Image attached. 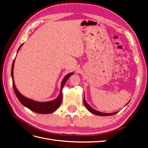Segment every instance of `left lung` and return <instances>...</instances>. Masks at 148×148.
Returning <instances> with one entry per match:
<instances>
[{
  "label": "left lung",
  "mask_w": 148,
  "mask_h": 148,
  "mask_svg": "<svg viewBox=\"0 0 148 148\" xmlns=\"http://www.w3.org/2000/svg\"><path fill=\"white\" fill-rule=\"evenodd\" d=\"M83 102H84V106L86 107V108L88 109V110L91 112V113L95 114V115H99V116H107V115H114L115 114H117V112H114V113H109V114H104V113H102V112H99L97 110H96L95 109H93L92 107L91 106H89L87 103L86 102V101H85V99H84H84H83ZM128 104V103H127Z\"/></svg>",
  "instance_id": "1"
}]
</instances>
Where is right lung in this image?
Masks as SVG:
<instances>
[{
    "mask_svg": "<svg viewBox=\"0 0 148 148\" xmlns=\"http://www.w3.org/2000/svg\"><path fill=\"white\" fill-rule=\"evenodd\" d=\"M23 44H21L19 49H18L17 52H18L19 49L22 46ZM15 59L13 62L12 66V70H11V75H12V83H13V90H14L15 94L16 96L17 97L19 101L23 104L24 106L26 107L27 108L32 110L34 112L39 113V114H50L53 112L56 111L58 107H59L62 101V89L63 88L64 84H65L66 80L70 77V76L73 74V73H70L66 75V77L62 80V82L61 84V89H60V95L58 96L56 99L46 102H39L33 101L31 99H28L27 97H25L23 95H21L20 92L17 90V89L15 87L14 80H13V66H14V63H15Z\"/></svg>",
    "mask_w": 148,
    "mask_h": 148,
    "instance_id": "1",
    "label": "right lung"
}]
</instances>
